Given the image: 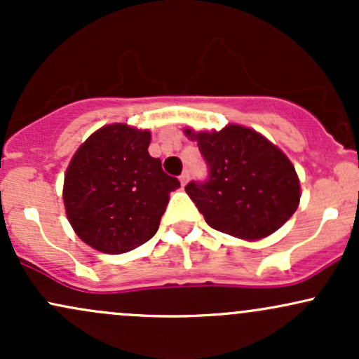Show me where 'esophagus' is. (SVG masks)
I'll return each instance as SVG.
<instances>
[{"instance_id":"34e87169","label":"esophagus","mask_w":359,"mask_h":359,"mask_svg":"<svg viewBox=\"0 0 359 359\" xmlns=\"http://www.w3.org/2000/svg\"><path fill=\"white\" fill-rule=\"evenodd\" d=\"M189 177H191V174H189V172H187V170H185V172H182V175H180V177H179V179H180V184H182V185H185V184H187V182H189Z\"/></svg>"}]
</instances>
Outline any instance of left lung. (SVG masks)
<instances>
[{
	"label": "left lung",
	"instance_id": "left-lung-1",
	"mask_svg": "<svg viewBox=\"0 0 359 359\" xmlns=\"http://www.w3.org/2000/svg\"><path fill=\"white\" fill-rule=\"evenodd\" d=\"M185 135L197 142L209 167L204 182L185 192L217 231L258 241L282 228L297 211L300 182L287 155L263 135L240 125Z\"/></svg>",
	"mask_w": 359,
	"mask_h": 359
}]
</instances>
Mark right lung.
Masks as SVG:
<instances>
[{"label":"right lung","instance_id":"1","mask_svg":"<svg viewBox=\"0 0 359 359\" xmlns=\"http://www.w3.org/2000/svg\"><path fill=\"white\" fill-rule=\"evenodd\" d=\"M150 131L113 123L94 131L74 154L64 177L67 219L86 245L126 253L158 229L168 194L180 187L148 154Z\"/></svg>","mask_w":359,"mask_h":359}]
</instances>
